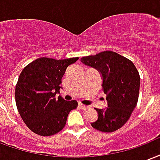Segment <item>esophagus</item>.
Returning a JSON list of instances; mask_svg holds the SVG:
<instances>
[{"label": "esophagus", "mask_w": 160, "mask_h": 160, "mask_svg": "<svg viewBox=\"0 0 160 160\" xmlns=\"http://www.w3.org/2000/svg\"><path fill=\"white\" fill-rule=\"evenodd\" d=\"M79 106H80V109H82V110H87V109H88V106H87V105H84V104H79Z\"/></svg>", "instance_id": "1"}]
</instances>
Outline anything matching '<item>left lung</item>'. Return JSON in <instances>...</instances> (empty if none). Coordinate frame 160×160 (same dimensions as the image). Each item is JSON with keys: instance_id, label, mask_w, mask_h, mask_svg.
I'll use <instances>...</instances> for the list:
<instances>
[{"instance_id": "obj_1", "label": "left lung", "mask_w": 160, "mask_h": 160, "mask_svg": "<svg viewBox=\"0 0 160 160\" xmlns=\"http://www.w3.org/2000/svg\"><path fill=\"white\" fill-rule=\"evenodd\" d=\"M80 61L99 72L106 95L107 107L96 109L98 118L91 125L105 133L118 130L127 122L137 104L139 72L130 60L113 51L85 56Z\"/></svg>"}]
</instances>
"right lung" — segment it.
<instances>
[{"instance_id": "1", "label": "right lung", "mask_w": 160, "mask_h": 160, "mask_svg": "<svg viewBox=\"0 0 160 160\" xmlns=\"http://www.w3.org/2000/svg\"><path fill=\"white\" fill-rule=\"evenodd\" d=\"M79 59L56 60L41 57L22 70L15 88V101L20 117L35 134L49 136L58 133L66 124L76 100H64L56 93L62 88V78L67 68Z\"/></svg>"}]
</instances>
